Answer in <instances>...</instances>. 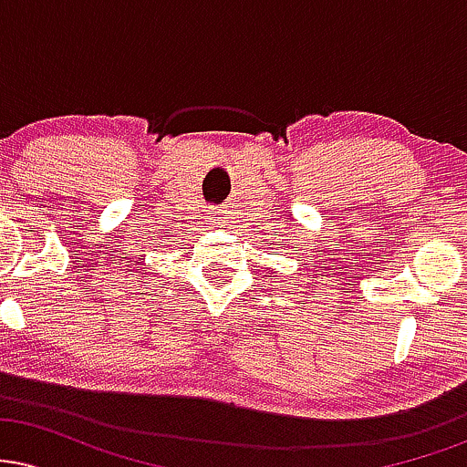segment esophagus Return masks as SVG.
Segmentation results:
<instances>
[{"label":"esophagus","instance_id":"1","mask_svg":"<svg viewBox=\"0 0 467 467\" xmlns=\"http://www.w3.org/2000/svg\"><path fill=\"white\" fill-rule=\"evenodd\" d=\"M213 222H215L219 226V223H222V215H219V213H217V215H213Z\"/></svg>","mask_w":467,"mask_h":467}]
</instances>
